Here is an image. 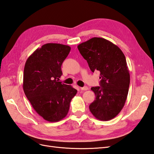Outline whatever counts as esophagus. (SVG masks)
<instances>
[{
	"instance_id": "34e87169",
	"label": "esophagus",
	"mask_w": 154,
	"mask_h": 154,
	"mask_svg": "<svg viewBox=\"0 0 154 154\" xmlns=\"http://www.w3.org/2000/svg\"><path fill=\"white\" fill-rule=\"evenodd\" d=\"M88 89H89V88H88V87H87V86L83 87H80V89L82 91H87V90H88Z\"/></svg>"
}]
</instances>
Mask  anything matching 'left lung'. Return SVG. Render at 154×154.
I'll return each mask as SVG.
<instances>
[{"label":"left lung","mask_w":154,"mask_h":154,"mask_svg":"<svg viewBox=\"0 0 154 154\" xmlns=\"http://www.w3.org/2000/svg\"><path fill=\"white\" fill-rule=\"evenodd\" d=\"M92 72L99 71L100 87L91 88L95 100L89 110L97 119L107 121L116 117L122 109L130 85V73L125 55L112 42L93 38L77 46Z\"/></svg>","instance_id":"left-lung-1"}]
</instances>
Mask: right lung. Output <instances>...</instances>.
<instances>
[{
	"label": "right lung",
	"instance_id": "add662e5",
	"mask_svg": "<svg viewBox=\"0 0 154 154\" xmlns=\"http://www.w3.org/2000/svg\"><path fill=\"white\" fill-rule=\"evenodd\" d=\"M70 50L69 45L45 44L29 56L24 65V93L35 112L48 122H58L67 116L77 92L59 81L62 63Z\"/></svg>",
	"mask_w": 154,
	"mask_h": 154
}]
</instances>
